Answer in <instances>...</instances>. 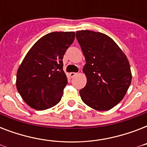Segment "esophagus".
Wrapping results in <instances>:
<instances>
[{
    "mask_svg": "<svg viewBox=\"0 0 147 147\" xmlns=\"http://www.w3.org/2000/svg\"><path fill=\"white\" fill-rule=\"evenodd\" d=\"M76 75H77V73H76V72H71V73L69 74V76H70V78H73Z\"/></svg>",
    "mask_w": 147,
    "mask_h": 147,
    "instance_id": "obj_1",
    "label": "esophagus"
}]
</instances>
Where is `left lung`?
Returning <instances> with one entry per match:
<instances>
[{
    "instance_id": "left-lung-1",
    "label": "left lung",
    "mask_w": 147,
    "mask_h": 147,
    "mask_svg": "<svg viewBox=\"0 0 147 147\" xmlns=\"http://www.w3.org/2000/svg\"><path fill=\"white\" fill-rule=\"evenodd\" d=\"M85 55L83 72L87 78L79 91L85 105L97 111H108L123 99L130 87L132 75L123 51L108 36L91 30L76 32Z\"/></svg>"
}]
</instances>
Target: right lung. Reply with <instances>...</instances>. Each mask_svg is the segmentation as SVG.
I'll return each mask as SVG.
<instances>
[{
	"mask_svg": "<svg viewBox=\"0 0 147 147\" xmlns=\"http://www.w3.org/2000/svg\"><path fill=\"white\" fill-rule=\"evenodd\" d=\"M74 32H53L29 50L17 70L16 85L24 100L38 111L59 102L68 84L62 59L73 42Z\"/></svg>",
	"mask_w": 147,
	"mask_h": 147,
	"instance_id": "right-lung-1",
	"label": "right lung"
}]
</instances>
